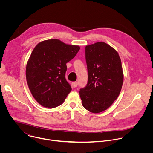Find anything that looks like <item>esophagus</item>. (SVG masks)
Returning a JSON list of instances; mask_svg holds the SVG:
<instances>
[{
    "instance_id": "34e87169",
    "label": "esophagus",
    "mask_w": 153,
    "mask_h": 153,
    "mask_svg": "<svg viewBox=\"0 0 153 153\" xmlns=\"http://www.w3.org/2000/svg\"><path fill=\"white\" fill-rule=\"evenodd\" d=\"M72 85H73L74 88H76V87H77V85H78V83L77 82H74L72 83Z\"/></svg>"
}]
</instances>
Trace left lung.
<instances>
[{
    "mask_svg": "<svg viewBox=\"0 0 153 153\" xmlns=\"http://www.w3.org/2000/svg\"><path fill=\"white\" fill-rule=\"evenodd\" d=\"M85 59L88 78L79 91L82 103L91 113H100L113 104L121 91V60L113 48L102 42L86 46Z\"/></svg>",
    "mask_w": 153,
    "mask_h": 153,
    "instance_id": "obj_1",
    "label": "left lung"
}]
</instances>
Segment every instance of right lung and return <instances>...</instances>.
I'll list each match as a JSON object with an SVG mask.
<instances>
[{
    "mask_svg": "<svg viewBox=\"0 0 153 153\" xmlns=\"http://www.w3.org/2000/svg\"><path fill=\"white\" fill-rule=\"evenodd\" d=\"M79 50V46L58 39L42 41L34 48L27 64L26 78L33 96L42 106H59L70 93L71 85L65 78L66 63Z\"/></svg>",
    "mask_w": 153,
    "mask_h": 153,
    "instance_id": "1",
    "label": "right lung"
}]
</instances>
